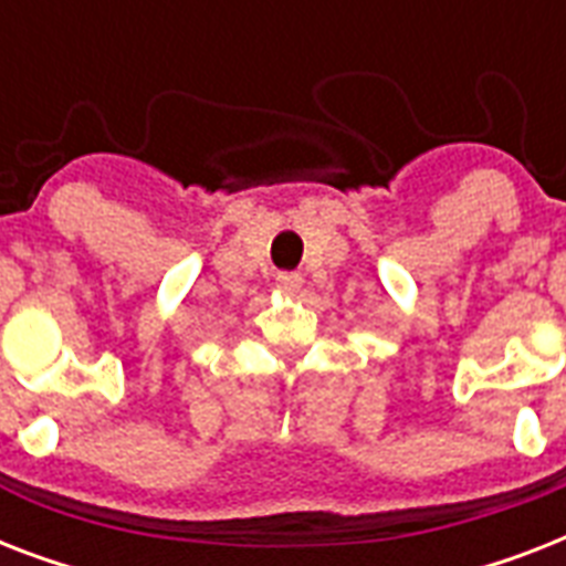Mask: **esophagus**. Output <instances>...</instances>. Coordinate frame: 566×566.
Listing matches in <instances>:
<instances>
[{
    "mask_svg": "<svg viewBox=\"0 0 566 566\" xmlns=\"http://www.w3.org/2000/svg\"><path fill=\"white\" fill-rule=\"evenodd\" d=\"M275 284H279L284 293H296L302 287V275L300 273H279L275 275Z\"/></svg>",
    "mask_w": 566,
    "mask_h": 566,
    "instance_id": "esophagus-1",
    "label": "esophagus"
}]
</instances>
